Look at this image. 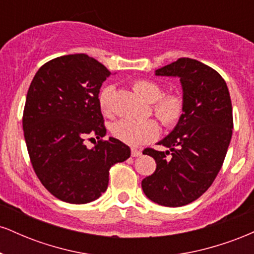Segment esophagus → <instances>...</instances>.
<instances>
[{"label":"esophagus","instance_id":"1","mask_svg":"<svg viewBox=\"0 0 254 254\" xmlns=\"http://www.w3.org/2000/svg\"><path fill=\"white\" fill-rule=\"evenodd\" d=\"M141 155H142V151L141 150L136 149V148H132V149H131V156L137 157V156H141Z\"/></svg>","mask_w":254,"mask_h":254}]
</instances>
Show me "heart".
Segmentation results:
<instances>
[{
  "mask_svg": "<svg viewBox=\"0 0 254 254\" xmlns=\"http://www.w3.org/2000/svg\"><path fill=\"white\" fill-rule=\"evenodd\" d=\"M132 88L147 103H153V111L166 127H173L183 118L185 104L179 93L164 94L162 87L155 81L136 80ZM115 87L107 84L99 93V104L105 115L112 112V94ZM112 135L123 143L132 147L142 145L155 139L160 133V125L155 119H121L112 125Z\"/></svg>",
  "mask_w": 254,
  "mask_h": 254,
  "instance_id": "obj_1",
  "label": "heart"
}]
</instances>
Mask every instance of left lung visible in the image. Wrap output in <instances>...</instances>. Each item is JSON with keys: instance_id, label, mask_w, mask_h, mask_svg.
<instances>
[{"instance_id": "left-lung-1", "label": "left lung", "mask_w": 254, "mask_h": 254, "mask_svg": "<svg viewBox=\"0 0 254 254\" xmlns=\"http://www.w3.org/2000/svg\"><path fill=\"white\" fill-rule=\"evenodd\" d=\"M177 76L185 104L183 118L159 144L147 148L156 170L142 180L150 200L164 206H183L208 190L220 172L233 133V109L226 81L216 70L192 58H179L155 71Z\"/></svg>"}]
</instances>
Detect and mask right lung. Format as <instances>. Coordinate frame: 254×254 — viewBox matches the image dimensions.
<instances>
[{
  "label": "right lung",
  "instance_id": "right-lung-1",
  "mask_svg": "<svg viewBox=\"0 0 254 254\" xmlns=\"http://www.w3.org/2000/svg\"><path fill=\"white\" fill-rule=\"evenodd\" d=\"M111 72L84 54L46 62L26 97L22 127L38 179L63 202L84 204L106 191L110 168L130 157V148L106 135L99 104L101 84ZM95 135L92 150L84 139Z\"/></svg>",
  "mask_w": 254,
  "mask_h": 254
}]
</instances>
